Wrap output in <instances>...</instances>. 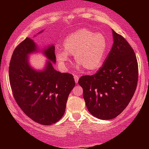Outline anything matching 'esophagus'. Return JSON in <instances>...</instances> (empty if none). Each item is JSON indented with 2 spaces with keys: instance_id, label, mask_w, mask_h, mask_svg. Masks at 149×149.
<instances>
[{
  "instance_id": "1",
  "label": "esophagus",
  "mask_w": 149,
  "mask_h": 149,
  "mask_svg": "<svg viewBox=\"0 0 149 149\" xmlns=\"http://www.w3.org/2000/svg\"><path fill=\"white\" fill-rule=\"evenodd\" d=\"M74 81H75V83L78 82V80H79L78 76H77V75H74Z\"/></svg>"
}]
</instances>
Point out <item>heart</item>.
<instances>
[{"instance_id":"obj_1","label":"heart","mask_w":149,"mask_h":149,"mask_svg":"<svg viewBox=\"0 0 149 149\" xmlns=\"http://www.w3.org/2000/svg\"><path fill=\"white\" fill-rule=\"evenodd\" d=\"M107 49L108 42L103 34L80 29L65 38L64 48L56 49L55 56L59 64L66 68L71 55H74L79 67L94 71L101 66Z\"/></svg>"}]
</instances>
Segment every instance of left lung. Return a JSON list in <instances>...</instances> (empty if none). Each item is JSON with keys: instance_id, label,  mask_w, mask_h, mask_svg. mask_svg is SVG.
<instances>
[{"instance_id": "obj_1", "label": "left lung", "mask_w": 149, "mask_h": 149, "mask_svg": "<svg viewBox=\"0 0 149 149\" xmlns=\"http://www.w3.org/2000/svg\"><path fill=\"white\" fill-rule=\"evenodd\" d=\"M113 43L101 68L79 79L88 110L100 119L116 118L131 101L138 81L134 50L123 36L112 30Z\"/></svg>"}]
</instances>
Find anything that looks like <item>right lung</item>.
Instances as JSON below:
<instances>
[{
  "label": "right lung",
  "instance_id": "add662e5",
  "mask_svg": "<svg viewBox=\"0 0 149 149\" xmlns=\"http://www.w3.org/2000/svg\"><path fill=\"white\" fill-rule=\"evenodd\" d=\"M39 52L48 60L42 70H36L28 57ZM55 63L54 45L40 49L30 38L17 46L10 63V83L15 101L27 116L44 125L56 123L63 116L68 97L75 86L73 75L55 70Z\"/></svg>",
  "mask_w": 149,
  "mask_h": 149
}]
</instances>
